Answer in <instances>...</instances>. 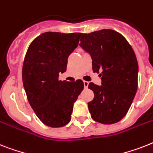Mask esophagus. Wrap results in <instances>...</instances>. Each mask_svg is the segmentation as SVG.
Wrapping results in <instances>:
<instances>
[{"mask_svg":"<svg viewBox=\"0 0 153 153\" xmlns=\"http://www.w3.org/2000/svg\"><path fill=\"white\" fill-rule=\"evenodd\" d=\"M83 84H84V87L86 89L88 87V85H89V82H87V81H83Z\"/></svg>","mask_w":153,"mask_h":153,"instance_id":"34e87169","label":"esophagus"}]
</instances>
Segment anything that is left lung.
<instances>
[{
    "label": "left lung",
    "instance_id": "left-lung-1",
    "mask_svg": "<svg viewBox=\"0 0 153 153\" xmlns=\"http://www.w3.org/2000/svg\"><path fill=\"white\" fill-rule=\"evenodd\" d=\"M81 46L90 53L94 72L100 73L102 85L93 82L94 100L88 103L94 121L113 124L128 112L137 89L138 64L132 47L119 32L104 29L82 33Z\"/></svg>",
    "mask_w": 153,
    "mask_h": 153
}]
</instances>
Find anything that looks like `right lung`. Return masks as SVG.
<instances>
[{
  "label": "right lung",
  "instance_id": "1",
  "mask_svg": "<svg viewBox=\"0 0 153 153\" xmlns=\"http://www.w3.org/2000/svg\"><path fill=\"white\" fill-rule=\"evenodd\" d=\"M81 35L43 33L33 39L24 57L22 77L27 99L38 119L50 127H62L71 121L73 105L84 88L80 79H59Z\"/></svg>",
  "mask_w": 153,
  "mask_h": 153
}]
</instances>
